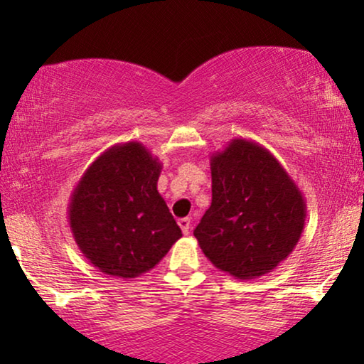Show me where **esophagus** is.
<instances>
[{
    "label": "esophagus",
    "instance_id": "1",
    "mask_svg": "<svg viewBox=\"0 0 364 364\" xmlns=\"http://www.w3.org/2000/svg\"><path fill=\"white\" fill-rule=\"evenodd\" d=\"M178 227L182 228L183 235H187L188 230H191V218H188V217L181 218V220H178Z\"/></svg>",
    "mask_w": 364,
    "mask_h": 364
}]
</instances>
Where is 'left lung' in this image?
Masks as SVG:
<instances>
[{"label": "left lung", "instance_id": "8db88e82", "mask_svg": "<svg viewBox=\"0 0 364 364\" xmlns=\"http://www.w3.org/2000/svg\"><path fill=\"white\" fill-rule=\"evenodd\" d=\"M212 203L193 235L218 270L253 280L296 247L305 197L275 156L255 141L232 139L210 157Z\"/></svg>", "mask_w": 364, "mask_h": 364}]
</instances>
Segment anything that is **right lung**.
<instances>
[{
  "label": "right lung",
  "instance_id": "add662e5",
  "mask_svg": "<svg viewBox=\"0 0 364 364\" xmlns=\"http://www.w3.org/2000/svg\"><path fill=\"white\" fill-rule=\"evenodd\" d=\"M162 164L137 141L104 151L74 187L68 218L79 250L102 273L136 278L182 237L157 181Z\"/></svg>",
  "mask_w": 364,
  "mask_h": 364
}]
</instances>
